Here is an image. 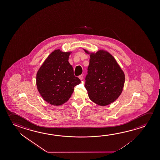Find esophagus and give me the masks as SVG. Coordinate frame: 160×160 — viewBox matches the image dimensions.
I'll use <instances>...</instances> for the list:
<instances>
[{"mask_svg":"<svg viewBox=\"0 0 160 160\" xmlns=\"http://www.w3.org/2000/svg\"><path fill=\"white\" fill-rule=\"evenodd\" d=\"M79 78L81 80H82L83 79V78H84V76H83L82 75H80V76H79Z\"/></svg>","mask_w":160,"mask_h":160,"instance_id":"1","label":"esophagus"}]
</instances>
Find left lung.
Segmentation results:
<instances>
[{
	"mask_svg": "<svg viewBox=\"0 0 160 160\" xmlns=\"http://www.w3.org/2000/svg\"><path fill=\"white\" fill-rule=\"evenodd\" d=\"M90 62L85 87L91 101L106 106L118 98L123 90L125 74L113 56L100 50L90 53Z\"/></svg>",
	"mask_w": 160,
	"mask_h": 160,
	"instance_id": "obj_1",
	"label": "left lung"
}]
</instances>
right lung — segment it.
Segmentation results:
<instances>
[{
    "instance_id": "right-lung-1",
    "label": "right lung",
    "mask_w": 160,
    "mask_h": 160,
    "mask_svg": "<svg viewBox=\"0 0 160 160\" xmlns=\"http://www.w3.org/2000/svg\"><path fill=\"white\" fill-rule=\"evenodd\" d=\"M71 53L55 50L37 72L38 91L45 101L54 106L68 101L74 87L81 82L78 77L74 76V70L68 61Z\"/></svg>"
}]
</instances>
